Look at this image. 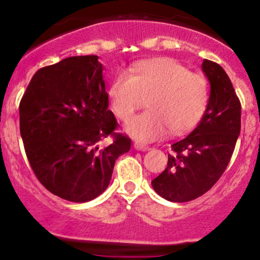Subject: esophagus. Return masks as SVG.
<instances>
[{
  "label": "esophagus",
  "mask_w": 260,
  "mask_h": 260,
  "mask_svg": "<svg viewBox=\"0 0 260 260\" xmlns=\"http://www.w3.org/2000/svg\"><path fill=\"white\" fill-rule=\"evenodd\" d=\"M134 148L137 149V150H149V147L145 144H142V143H134Z\"/></svg>",
  "instance_id": "esophagus-1"
}]
</instances>
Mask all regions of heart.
Returning <instances> with one entry per match:
<instances>
[{
  "label": "heart",
  "instance_id": "heart-1",
  "mask_svg": "<svg viewBox=\"0 0 260 260\" xmlns=\"http://www.w3.org/2000/svg\"><path fill=\"white\" fill-rule=\"evenodd\" d=\"M112 111L128 121L147 96L148 110L128 123L127 131L140 142L160 139L170 129L181 134L193 128L204 115L210 98L209 80L171 57L137 62L113 77L109 86Z\"/></svg>",
  "mask_w": 260,
  "mask_h": 260
}]
</instances>
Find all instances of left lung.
Masks as SVG:
<instances>
[{
    "instance_id": "1",
    "label": "left lung",
    "mask_w": 260,
    "mask_h": 260,
    "mask_svg": "<svg viewBox=\"0 0 260 260\" xmlns=\"http://www.w3.org/2000/svg\"><path fill=\"white\" fill-rule=\"evenodd\" d=\"M210 98L202 121L171 145L168 166L151 181L157 194L183 203L207 193L228 168L241 132V103L231 80L216 62L204 59Z\"/></svg>"
}]
</instances>
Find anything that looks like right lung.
<instances>
[{
  "instance_id": "1",
  "label": "right lung",
  "mask_w": 260,
  "mask_h": 260,
  "mask_svg": "<svg viewBox=\"0 0 260 260\" xmlns=\"http://www.w3.org/2000/svg\"><path fill=\"white\" fill-rule=\"evenodd\" d=\"M98 56H72L40 68L19 104L24 150L40 183L70 202L96 198L120 155L131 149L109 107ZM106 138L112 143L103 146Z\"/></svg>"
}]
</instances>
